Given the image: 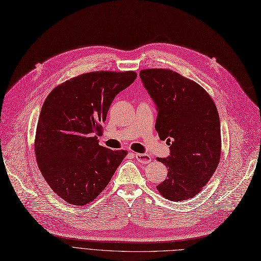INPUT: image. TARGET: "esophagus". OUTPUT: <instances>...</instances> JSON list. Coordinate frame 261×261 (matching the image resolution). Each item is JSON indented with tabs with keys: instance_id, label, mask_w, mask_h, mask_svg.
Instances as JSON below:
<instances>
[{
	"instance_id": "1",
	"label": "esophagus",
	"mask_w": 261,
	"mask_h": 261,
	"mask_svg": "<svg viewBox=\"0 0 261 261\" xmlns=\"http://www.w3.org/2000/svg\"><path fill=\"white\" fill-rule=\"evenodd\" d=\"M134 157H136V159L141 163H149L151 161V157L149 155H147V153L137 152V153H134Z\"/></svg>"
}]
</instances>
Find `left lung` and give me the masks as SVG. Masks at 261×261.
I'll return each mask as SVG.
<instances>
[{
	"label": "left lung",
	"mask_w": 261,
	"mask_h": 261,
	"mask_svg": "<svg viewBox=\"0 0 261 261\" xmlns=\"http://www.w3.org/2000/svg\"><path fill=\"white\" fill-rule=\"evenodd\" d=\"M141 80L157 105L155 128L170 145L168 178L157 186L162 197L182 201L202 190L219 163L220 122L216 105L196 82L168 69H146Z\"/></svg>",
	"instance_id": "8db88e82"
}]
</instances>
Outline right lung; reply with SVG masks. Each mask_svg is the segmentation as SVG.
Listing matches in <instances>:
<instances>
[{
  "label": "right lung",
  "mask_w": 261,
  "mask_h": 261,
  "mask_svg": "<svg viewBox=\"0 0 261 261\" xmlns=\"http://www.w3.org/2000/svg\"><path fill=\"white\" fill-rule=\"evenodd\" d=\"M137 76L133 71L85 73L58 85L46 98L36 127V162L67 203L93 201L127 156V150L100 146L98 136L114 98Z\"/></svg>",
  "instance_id": "add662e5"
}]
</instances>
